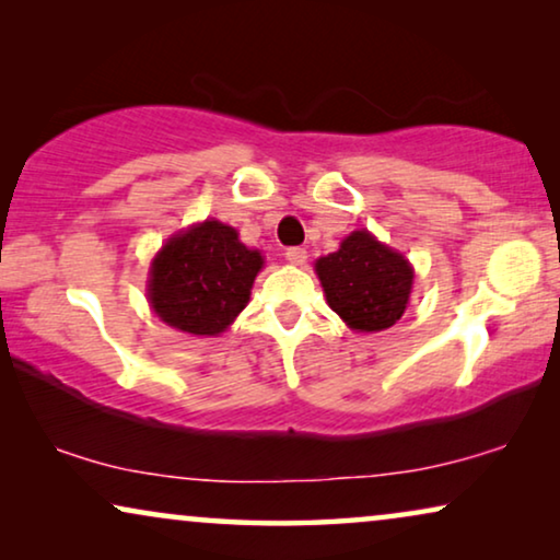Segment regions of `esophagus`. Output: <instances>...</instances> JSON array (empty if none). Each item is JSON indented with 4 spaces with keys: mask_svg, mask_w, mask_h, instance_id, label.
Wrapping results in <instances>:
<instances>
[{
    "mask_svg": "<svg viewBox=\"0 0 560 560\" xmlns=\"http://www.w3.org/2000/svg\"><path fill=\"white\" fill-rule=\"evenodd\" d=\"M285 259L290 265H305V259H308V252H305L303 247H290L285 252Z\"/></svg>",
    "mask_w": 560,
    "mask_h": 560,
    "instance_id": "1",
    "label": "esophagus"
}]
</instances>
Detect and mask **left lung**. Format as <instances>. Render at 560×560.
<instances>
[{"label": "left lung", "mask_w": 560, "mask_h": 560, "mask_svg": "<svg viewBox=\"0 0 560 560\" xmlns=\"http://www.w3.org/2000/svg\"><path fill=\"white\" fill-rule=\"evenodd\" d=\"M326 303L351 331H385L402 318L412 290V267L400 252L366 229L351 232L341 247L316 259Z\"/></svg>", "instance_id": "left-lung-1"}]
</instances>
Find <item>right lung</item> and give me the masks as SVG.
Instances as JSON below:
<instances>
[{"mask_svg": "<svg viewBox=\"0 0 560 560\" xmlns=\"http://www.w3.org/2000/svg\"><path fill=\"white\" fill-rule=\"evenodd\" d=\"M265 257L240 242L236 229L206 219L173 234L150 265L148 298L167 326L217 336L249 303Z\"/></svg>", "mask_w": 560, "mask_h": 560, "instance_id": "obj_1", "label": "right lung"}]
</instances>
